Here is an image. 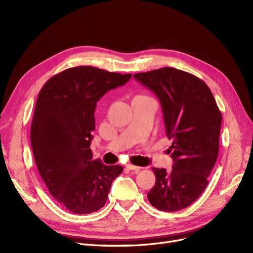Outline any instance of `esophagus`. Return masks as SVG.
Instances as JSON below:
<instances>
[{
    "mask_svg": "<svg viewBox=\"0 0 253 253\" xmlns=\"http://www.w3.org/2000/svg\"><path fill=\"white\" fill-rule=\"evenodd\" d=\"M126 168L128 170H132V171H139L141 169L140 167H137V166H134V165H126Z\"/></svg>",
    "mask_w": 253,
    "mask_h": 253,
    "instance_id": "1",
    "label": "esophagus"
}]
</instances>
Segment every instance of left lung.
<instances>
[{
  "label": "left lung",
  "mask_w": 253,
  "mask_h": 253,
  "mask_svg": "<svg viewBox=\"0 0 253 253\" xmlns=\"http://www.w3.org/2000/svg\"><path fill=\"white\" fill-rule=\"evenodd\" d=\"M134 78L157 96L172 140V171L153 168L156 182L148 200L160 211L185 209L208 186L218 155L221 114L208 85L192 74L163 67Z\"/></svg>",
  "instance_id": "1"
}]
</instances>
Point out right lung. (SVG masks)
Segmentation results:
<instances>
[{
  "instance_id": "obj_1",
  "label": "right lung",
  "mask_w": 253,
  "mask_h": 253,
  "mask_svg": "<svg viewBox=\"0 0 253 253\" xmlns=\"http://www.w3.org/2000/svg\"><path fill=\"white\" fill-rule=\"evenodd\" d=\"M131 77L77 66L53 76L40 90L30 127L35 162L49 193L68 211L101 209L113 180L124 171L93 159L90 142L99 99Z\"/></svg>"
}]
</instances>
